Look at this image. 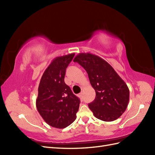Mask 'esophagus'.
<instances>
[{
	"label": "esophagus",
	"mask_w": 155,
	"mask_h": 155,
	"mask_svg": "<svg viewBox=\"0 0 155 155\" xmlns=\"http://www.w3.org/2000/svg\"><path fill=\"white\" fill-rule=\"evenodd\" d=\"M83 93H82V92H81V93L79 94V97H80L81 100H83Z\"/></svg>",
	"instance_id": "obj_1"
}]
</instances>
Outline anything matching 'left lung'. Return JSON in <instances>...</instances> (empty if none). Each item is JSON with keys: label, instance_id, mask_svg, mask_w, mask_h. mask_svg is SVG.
<instances>
[{"label": "left lung", "instance_id": "left-lung-1", "mask_svg": "<svg viewBox=\"0 0 155 155\" xmlns=\"http://www.w3.org/2000/svg\"><path fill=\"white\" fill-rule=\"evenodd\" d=\"M87 71L95 100L88 107L96 118L104 121L116 120L127 107L129 90L125 81L104 59L91 53H80L74 59Z\"/></svg>", "mask_w": 155, "mask_h": 155}]
</instances>
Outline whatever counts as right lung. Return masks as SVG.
Here are the masks:
<instances>
[{
    "instance_id": "right-lung-1",
    "label": "right lung",
    "mask_w": 155,
    "mask_h": 155,
    "mask_svg": "<svg viewBox=\"0 0 155 155\" xmlns=\"http://www.w3.org/2000/svg\"><path fill=\"white\" fill-rule=\"evenodd\" d=\"M75 54L55 58L45 70L38 88L36 107L49 125L63 129L76 119L80 100L64 83L65 72Z\"/></svg>"
}]
</instances>
